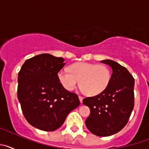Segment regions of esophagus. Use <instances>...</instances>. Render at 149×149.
Listing matches in <instances>:
<instances>
[{
  "instance_id": "esophagus-1",
  "label": "esophagus",
  "mask_w": 149,
  "mask_h": 149,
  "mask_svg": "<svg viewBox=\"0 0 149 149\" xmlns=\"http://www.w3.org/2000/svg\"><path fill=\"white\" fill-rule=\"evenodd\" d=\"M79 99H80V101H81V103H82V102H83V99H84V98H83L82 96H79Z\"/></svg>"
}]
</instances>
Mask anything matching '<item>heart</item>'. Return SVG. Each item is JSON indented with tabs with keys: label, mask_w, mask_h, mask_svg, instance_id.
<instances>
[{
	"label": "heart",
	"mask_w": 149,
	"mask_h": 149,
	"mask_svg": "<svg viewBox=\"0 0 149 149\" xmlns=\"http://www.w3.org/2000/svg\"><path fill=\"white\" fill-rule=\"evenodd\" d=\"M57 77L66 90H74L79 83L85 94L93 96L100 94L107 87L111 72L108 66L103 64L77 63L69 67V72L60 70Z\"/></svg>",
	"instance_id": "heart-1"
}]
</instances>
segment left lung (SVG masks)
Segmentation results:
<instances>
[{"mask_svg":"<svg viewBox=\"0 0 149 149\" xmlns=\"http://www.w3.org/2000/svg\"><path fill=\"white\" fill-rule=\"evenodd\" d=\"M113 69L108 86L97 95L83 100L90 115L86 125L92 134L107 136L127 125L134 106V78L126 68L110 60L101 61Z\"/></svg>","mask_w":149,"mask_h":149,"instance_id":"1","label":"left lung"}]
</instances>
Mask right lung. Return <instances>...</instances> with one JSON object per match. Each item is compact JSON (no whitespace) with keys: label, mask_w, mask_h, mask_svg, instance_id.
Here are the masks:
<instances>
[{"label":"right lung","mask_w":149,"mask_h":149,"mask_svg":"<svg viewBox=\"0 0 149 149\" xmlns=\"http://www.w3.org/2000/svg\"><path fill=\"white\" fill-rule=\"evenodd\" d=\"M63 62L62 57L42 54L26 60L18 72L17 95L24 116L42 131L58 129L80 105L77 95L59 82L57 74Z\"/></svg>","instance_id":"1"}]
</instances>
